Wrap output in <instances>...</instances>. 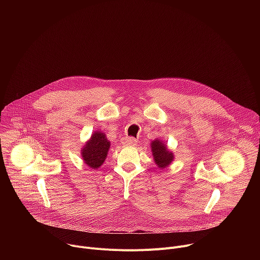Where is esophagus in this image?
<instances>
[{
	"label": "esophagus",
	"instance_id": "1",
	"mask_svg": "<svg viewBox=\"0 0 260 260\" xmlns=\"http://www.w3.org/2000/svg\"><path fill=\"white\" fill-rule=\"evenodd\" d=\"M121 142H122V144L124 146H133V145H135L137 143V140L135 138H133V137H126V138H123Z\"/></svg>",
	"mask_w": 260,
	"mask_h": 260
}]
</instances>
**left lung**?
<instances>
[{"mask_svg":"<svg viewBox=\"0 0 260 260\" xmlns=\"http://www.w3.org/2000/svg\"><path fill=\"white\" fill-rule=\"evenodd\" d=\"M151 152L155 164L159 169H165L171 165L174 159V153L170 151L161 140L156 139L151 143Z\"/></svg>","mask_w":260,"mask_h":260,"instance_id":"left-lung-1","label":"left lung"}]
</instances>
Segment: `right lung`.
Here are the masks:
<instances>
[{
    "mask_svg": "<svg viewBox=\"0 0 260 260\" xmlns=\"http://www.w3.org/2000/svg\"><path fill=\"white\" fill-rule=\"evenodd\" d=\"M110 144L104 133L94 132L81 150L84 164L91 169H99L107 157Z\"/></svg>",
    "mask_w": 260,
    "mask_h": 260,
    "instance_id": "add662e5",
    "label": "right lung"
}]
</instances>
